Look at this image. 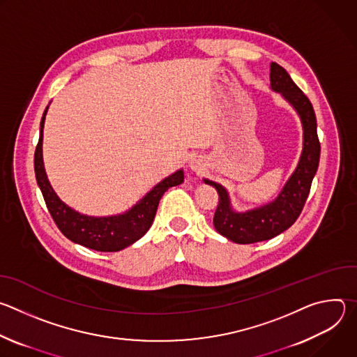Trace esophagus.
<instances>
[{"mask_svg": "<svg viewBox=\"0 0 357 357\" xmlns=\"http://www.w3.org/2000/svg\"><path fill=\"white\" fill-rule=\"evenodd\" d=\"M189 167L190 169H193L195 172H200L203 168H205V165H203V162L197 158H193L190 162H189Z\"/></svg>", "mask_w": 357, "mask_h": 357, "instance_id": "obj_1", "label": "esophagus"}]
</instances>
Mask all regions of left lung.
<instances>
[{"mask_svg": "<svg viewBox=\"0 0 357 357\" xmlns=\"http://www.w3.org/2000/svg\"><path fill=\"white\" fill-rule=\"evenodd\" d=\"M270 80L271 89L281 93L296 110L303 128V148L298 167L280 195L268 205L238 213L233 211L229 193L222 185L203 179L219 193V205L213 216L215 229L238 244L270 240L291 227L303 209L319 165L321 144L317 132V117L310 98L294 83L287 70L275 62L270 66Z\"/></svg>", "mask_w": 357, "mask_h": 357, "instance_id": "8db88e82", "label": "left lung"}]
</instances>
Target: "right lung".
Returning <instances> with one entry per match:
<instances>
[{
	"label": "right lung",
	"mask_w": 357,
	"mask_h": 357,
	"mask_svg": "<svg viewBox=\"0 0 357 357\" xmlns=\"http://www.w3.org/2000/svg\"><path fill=\"white\" fill-rule=\"evenodd\" d=\"M47 107L43 112L39 128V141L35 149L33 167L38 186L43 195L46 208L59 230L73 243L96 251H120L139 240L154 222L162 195L172 186L183 182V171L179 169L152 188L128 212L117 216L94 218L82 215L63 203L50 186L42 160L43 124Z\"/></svg>",
	"instance_id": "1"
}]
</instances>
